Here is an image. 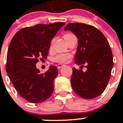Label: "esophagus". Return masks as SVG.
I'll return each instance as SVG.
<instances>
[{
    "label": "esophagus",
    "mask_w": 123,
    "mask_h": 123,
    "mask_svg": "<svg viewBox=\"0 0 123 123\" xmlns=\"http://www.w3.org/2000/svg\"><path fill=\"white\" fill-rule=\"evenodd\" d=\"M62 66H64L63 64H59L57 65V68H58V69H61Z\"/></svg>",
    "instance_id": "esophagus-1"
}]
</instances>
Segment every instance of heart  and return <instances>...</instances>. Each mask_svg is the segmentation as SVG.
<instances>
[{"mask_svg":"<svg viewBox=\"0 0 123 123\" xmlns=\"http://www.w3.org/2000/svg\"><path fill=\"white\" fill-rule=\"evenodd\" d=\"M72 34H66L64 36V38L68 37L69 36H70ZM52 47V45H50V48ZM72 57V55L69 54H59L55 57L53 59V61L59 64H64L68 63L70 61Z\"/></svg>","mask_w":123,"mask_h":123,"instance_id":"b5f03b06","label":"heart"}]
</instances>
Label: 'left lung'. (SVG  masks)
I'll return each instance as SVG.
<instances>
[{
	"instance_id": "obj_1",
	"label": "left lung",
	"mask_w": 123,
	"mask_h": 123,
	"mask_svg": "<svg viewBox=\"0 0 123 123\" xmlns=\"http://www.w3.org/2000/svg\"><path fill=\"white\" fill-rule=\"evenodd\" d=\"M69 30L78 39L75 64L83 66L85 72L73 69L71 83L78 95L85 99L99 96L106 88L113 68V57L106 38L97 28L83 23H69ZM80 66V67H81Z\"/></svg>"
}]
</instances>
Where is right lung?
I'll list each match as a JSON object with an SVG mask.
<instances>
[{
  "label": "right lung",
  "instance_id": "right-lung-1",
  "mask_svg": "<svg viewBox=\"0 0 123 123\" xmlns=\"http://www.w3.org/2000/svg\"><path fill=\"white\" fill-rule=\"evenodd\" d=\"M64 25L57 22L26 27L11 41L6 71L15 89L27 101L40 103L52 94L54 80L58 74L57 67L50 66L47 71L40 74L36 64L39 58H47L52 40Z\"/></svg>",
  "mask_w": 123,
  "mask_h": 123
}]
</instances>
